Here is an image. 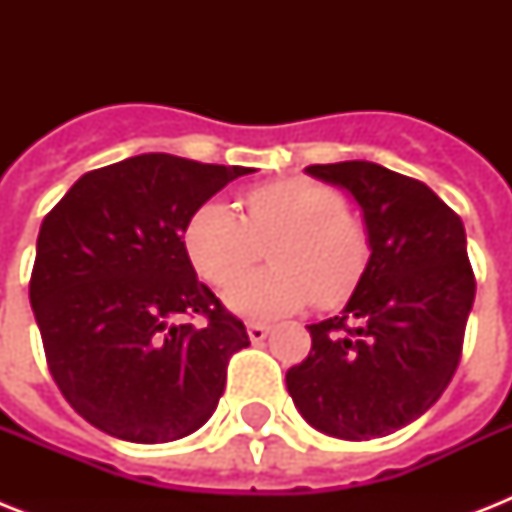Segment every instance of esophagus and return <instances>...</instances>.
I'll list each match as a JSON object with an SVG mask.
<instances>
[{
  "label": "esophagus",
  "mask_w": 512,
  "mask_h": 512,
  "mask_svg": "<svg viewBox=\"0 0 512 512\" xmlns=\"http://www.w3.org/2000/svg\"><path fill=\"white\" fill-rule=\"evenodd\" d=\"M247 335H249V340H252V342H263L265 337L271 335V327H268V324H257V321H249Z\"/></svg>",
  "instance_id": "obj_1"
}]
</instances>
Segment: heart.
Returning a JSON list of instances; mask_svg holds the SVG:
<instances>
[{"label":"heart","instance_id":"b5f03b06","mask_svg":"<svg viewBox=\"0 0 512 512\" xmlns=\"http://www.w3.org/2000/svg\"><path fill=\"white\" fill-rule=\"evenodd\" d=\"M244 217L225 201H204L185 223L183 244L201 279L231 284L272 244L274 268L240 280L225 303L252 319L295 313L316 300L340 308L364 281L372 244L340 193L319 180L287 177L252 185Z\"/></svg>","mask_w":512,"mask_h":512}]
</instances>
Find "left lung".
Listing matches in <instances>:
<instances>
[{
    "mask_svg": "<svg viewBox=\"0 0 512 512\" xmlns=\"http://www.w3.org/2000/svg\"><path fill=\"white\" fill-rule=\"evenodd\" d=\"M305 172L358 201L372 257L340 316L308 327L311 353L287 390L327 436H388L428 412L460 364L476 300L465 225L428 185L374 162Z\"/></svg>",
    "mask_w": 512,
    "mask_h": 512,
    "instance_id": "left-lung-1",
    "label": "left lung"
}]
</instances>
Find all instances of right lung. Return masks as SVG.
I'll use <instances>...</instances> for the list:
<instances>
[{
	"mask_svg": "<svg viewBox=\"0 0 512 512\" xmlns=\"http://www.w3.org/2000/svg\"><path fill=\"white\" fill-rule=\"evenodd\" d=\"M252 167L140 154L82 175L44 217L28 297L66 401L108 436L199 430L247 329L196 279L188 217ZM199 312L204 328L184 321Z\"/></svg>",
	"mask_w": 512,
	"mask_h": 512,
	"instance_id": "obj_1",
	"label": "right lung"
}]
</instances>
